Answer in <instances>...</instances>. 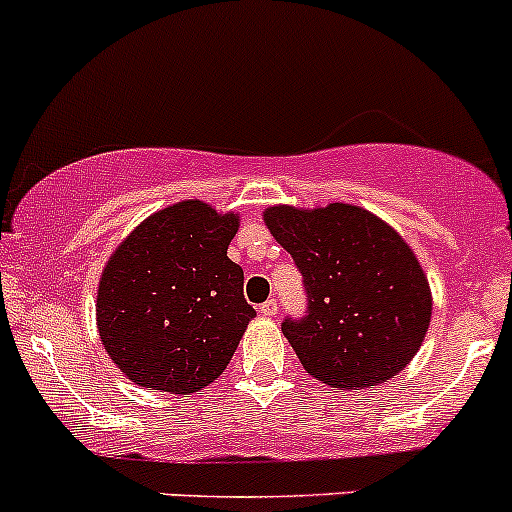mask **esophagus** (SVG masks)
<instances>
[{
	"label": "esophagus",
	"mask_w": 512,
	"mask_h": 512,
	"mask_svg": "<svg viewBox=\"0 0 512 512\" xmlns=\"http://www.w3.org/2000/svg\"><path fill=\"white\" fill-rule=\"evenodd\" d=\"M277 312H280V304H277V299H267L265 304H260L262 317H275Z\"/></svg>",
	"instance_id": "34e87169"
}]
</instances>
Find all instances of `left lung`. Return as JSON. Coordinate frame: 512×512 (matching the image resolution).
Returning <instances> with one entry per match:
<instances>
[{
  "label": "left lung",
  "instance_id": "left-lung-1",
  "mask_svg": "<svg viewBox=\"0 0 512 512\" xmlns=\"http://www.w3.org/2000/svg\"><path fill=\"white\" fill-rule=\"evenodd\" d=\"M275 240L302 272L307 314L282 334L332 389H371L399 374L431 322V289L404 237L347 203L265 210Z\"/></svg>",
  "mask_w": 512,
  "mask_h": 512
}]
</instances>
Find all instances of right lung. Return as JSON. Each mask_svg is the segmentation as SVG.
I'll return each mask as SVG.
<instances>
[{
    "mask_svg": "<svg viewBox=\"0 0 512 512\" xmlns=\"http://www.w3.org/2000/svg\"><path fill=\"white\" fill-rule=\"evenodd\" d=\"M237 215L183 200L143 220L98 282L96 324L113 364L138 386L193 394L230 364L255 309L227 257Z\"/></svg>",
    "mask_w": 512,
    "mask_h": 512,
    "instance_id": "obj_1",
    "label": "right lung"
}]
</instances>
